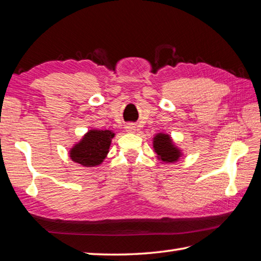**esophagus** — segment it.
<instances>
[{"mask_svg":"<svg viewBox=\"0 0 261 261\" xmlns=\"http://www.w3.org/2000/svg\"><path fill=\"white\" fill-rule=\"evenodd\" d=\"M125 130L126 132H130V134H134V132H136V126L134 124H127L125 126Z\"/></svg>","mask_w":261,"mask_h":261,"instance_id":"esophagus-1","label":"esophagus"}]
</instances>
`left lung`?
<instances>
[{"instance_id":"8db88e82","label":"left lung","mask_w":261,"mask_h":261,"mask_svg":"<svg viewBox=\"0 0 261 261\" xmlns=\"http://www.w3.org/2000/svg\"><path fill=\"white\" fill-rule=\"evenodd\" d=\"M153 149L158 159L166 164L177 162L182 154L180 149L175 146L170 136L166 134H157L153 137Z\"/></svg>"}]
</instances>
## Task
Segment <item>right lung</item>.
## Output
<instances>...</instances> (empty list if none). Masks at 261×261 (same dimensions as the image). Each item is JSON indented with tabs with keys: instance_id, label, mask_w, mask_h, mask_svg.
I'll list each match as a JSON object with an SVG mask.
<instances>
[{
	"instance_id": "add662e5",
	"label": "right lung",
	"mask_w": 261,
	"mask_h": 261,
	"mask_svg": "<svg viewBox=\"0 0 261 261\" xmlns=\"http://www.w3.org/2000/svg\"><path fill=\"white\" fill-rule=\"evenodd\" d=\"M114 136L115 134L110 130H90L70 149V159L84 167L101 165L107 157Z\"/></svg>"
}]
</instances>
